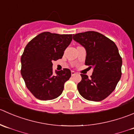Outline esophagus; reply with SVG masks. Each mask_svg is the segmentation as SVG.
<instances>
[{
    "label": "esophagus",
    "mask_w": 134,
    "mask_h": 134,
    "mask_svg": "<svg viewBox=\"0 0 134 134\" xmlns=\"http://www.w3.org/2000/svg\"><path fill=\"white\" fill-rule=\"evenodd\" d=\"M71 75H72V76H74V75H75V74H76V73H75L74 71H71Z\"/></svg>",
    "instance_id": "1"
}]
</instances>
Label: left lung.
Masks as SVG:
<instances>
[{
	"mask_svg": "<svg viewBox=\"0 0 134 134\" xmlns=\"http://www.w3.org/2000/svg\"><path fill=\"white\" fill-rule=\"evenodd\" d=\"M73 39L85 49V65L93 68L90 78L81 74L78 91L86 100L102 101L111 94L121 77L122 61L117 47L110 39L95 31L73 34Z\"/></svg>",
	"mask_w": 134,
	"mask_h": 134,
	"instance_id": "8db88e82",
	"label": "left lung"
}]
</instances>
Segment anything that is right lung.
I'll use <instances>...</instances> for the list:
<instances>
[{
    "label": "right lung",
    "instance_id": "add662e5",
    "mask_svg": "<svg viewBox=\"0 0 134 134\" xmlns=\"http://www.w3.org/2000/svg\"><path fill=\"white\" fill-rule=\"evenodd\" d=\"M72 40V34L44 32L28 43L21 62V74L30 92L40 100H53L63 92L71 77L68 68L53 73V60L62 59Z\"/></svg>",
    "mask_w": 134,
    "mask_h": 134
}]
</instances>
